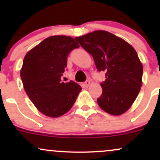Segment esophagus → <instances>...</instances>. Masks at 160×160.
Returning a JSON list of instances; mask_svg holds the SVG:
<instances>
[{"label": "esophagus", "instance_id": "34e87169", "mask_svg": "<svg viewBox=\"0 0 160 160\" xmlns=\"http://www.w3.org/2000/svg\"><path fill=\"white\" fill-rule=\"evenodd\" d=\"M90 84H91V82L89 81V80H86V81L84 82V86H85L86 87H88V86L90 85Z\"/></svg>", "mask_w": 160, "mask_h": 160}]
</instances>
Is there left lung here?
<instances>
[{"label": "left lung", "mask_w": 160, "mask_h": 160, "mask_svg": "<svg viewBox=\"0 0 160 160\" xmlns=\"http://www.w3.org/2000/svg\"><path fill=\"white\" fill-rule=\"evenodd\" d=\"M75 39L92 56L98 71L106 73L105 80L100 84L102 94L97 99L99 107L111 115L124 113L142 86L143 65L135 49L106 31H95Z\"/></svg>", "instance_id": "obj_1"}]
</instances>
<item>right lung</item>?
Masks as SVG:
<instances>
[{
  "label": "right lung",
  "mask_w": 160,
  "mask_h": 160,
  "mask_svg": "<svg viewBox=\"0 0 160 160\" xmlns=\"http://www.w3.org/2000/svg\"><path fill=\"white\" fill-rule=\"evenodd\" d=\"M79 47L71 37L51 36L24 58L20 70L24 89L37 109L47 117L55 118L69 111L82 90L72 80H61L68 54Z\"/></svg>",
  "instance_id": "right-lung-1"
}]
</instances>
